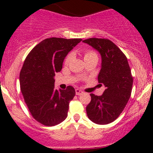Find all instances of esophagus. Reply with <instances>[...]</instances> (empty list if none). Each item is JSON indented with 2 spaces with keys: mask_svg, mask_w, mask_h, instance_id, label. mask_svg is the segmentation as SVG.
<instances>
[{
  "mask_svg": "<svg viewBox=\"0 0 153 153\" xmlns=\"http://www.w3.org/2000/svg\"><path fill=\"white\" fill-rule=\"evenodd\" d=\"M83 91L81 90V89H75V94H76L77 95H81V94H82L83 93Z\"/></svg>",
  "mask_w": 153,
  "mask_h": 153,
  "instance_id": "1",
  "label": "esophagus"
}]
</instances>
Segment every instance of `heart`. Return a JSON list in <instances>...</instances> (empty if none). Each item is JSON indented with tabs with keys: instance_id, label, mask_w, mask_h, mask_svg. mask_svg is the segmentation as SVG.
Here are the masks:
<instances>
[{
	"instance_id": "1",
	"label": "heart",
	"mask_w": 153,
	"mask_h": 153,
	"mask_svg": "<svg viewBox=\"0 0 153 153\" xmlns=\"http://www.w3.org/2000/svg\"><path fill=\"white\" fill-rule=\"evenodd\" d=\"M84 59L85 61V62L86 61H92V60H96L98 61V54L95 51L92 50V49H86L84 52ZM72 58V54H69L68 55L67 57H66L65 60H64V64L65 65H68L70 62L71 59Z\"/></svg>"
}]
</instances>
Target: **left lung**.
<instances>
[{"label":"left lung","mask_w":153,"mask_h":153,"mask_svg":"<svg viewBox=\"0 0 153 153\" xmlns=\"http://www.w3.org/2000/svg\"><path fill=\"white\" fill-rule=\"evenodd\" d=\"M83 42L101 54V69L98 80L106 87L101 96L90 94L86 114L95 124H109L119 116L130 98L133 82L130 67L126 55L110 40L94 38Z\"/></svg>","instance_id":"1"}]
</instances>
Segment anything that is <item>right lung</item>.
I'll list each match as a JSON object with an SVG mask.
<instances>
[{
  "label": "right lung",
  "instance_id": "obj_1",
  "mask_svg": "<svg viewBox=\"0 0 153 153\" xmlns=\"http://www.w3.org/2000/svg\"><path fill=\"white\" fill-rule=\"evenodd\" d=\"M81 41L47 38L32 49L24 61L20 73L21 92L31 115L45 126H55L67 117L75 89L68 86L63 90L55 89L54 77L62 69L67 54Z\"/></svg>",
  "mask_w": 153,
  "mask_h": 153
}]
</instances>
